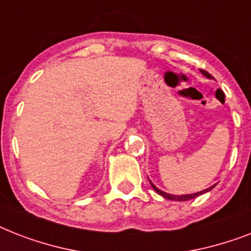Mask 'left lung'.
Here are the masks:
<instances>
[{"instance_id": "obj_1", "label": "left lung", "mask_w": 251, "mask_h": 251, "mask_svg": "<svg viewBox=\"0 0 251 251\" xmlns=\"http://www.w3.org/2000/svg\"><path fill=\"white\" fill-rule=\"evenodd\" d=\"M201 73H202L203 75L206 76V78H208V79H211L212 78V75L211 74H208L207 72H204V70H201ZM150 183H151V186H152V189L155 191H156L157 194H160L161 197H164L165 199H169V201H177V202H183V201H190V199H194L197 198V197H199V195L204 194V193H208L210 190H212L215 187V185H212V186H210L208 189H204V190L202 191H198V193H193V194H182V195H175V194H169V193H165V191L160 190L159 187H156L155 185H153L152 182H151V179L149 178Z\"/></svg>"}]
</instances>
